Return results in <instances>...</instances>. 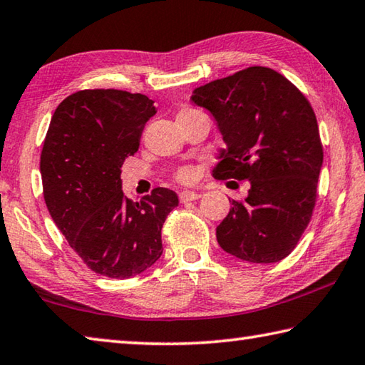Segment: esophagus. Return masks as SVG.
<instances>
[{"label":"esophagus","instance_id":"esophagus-1","mask_svg":"<svg viewBox=\"0 0 365 365\" xmlns=\"http://www.w3.org/2000/svg\"><path fill=\"white\" fill-rule=\"evenodd\" d=\"M178 197H180V202H190V201H196L200 200L201 195L196 193V191H182L180 195H178Z\"/></svg>","mask_w":365,"mask_h":365}]
</instances>
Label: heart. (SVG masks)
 <instances>
[{
    "label": "heart",
    "mask_w": 365,
    "mask_h": 365,
    "mask_svg": "<svg viewBox=\"0 0 365 365\" xmlns=\"http://www.w3.org/2000/svg\"><path fill=\"white\" fill-rule=\"evenodd\" d=\"M185 111V110H183ZM178 180L183 182V183H190L195 180L196 177V170L193 168H183L180 172H178Z\"/></svg>",
    "instance_id": "heart-1"
}]
</instances>
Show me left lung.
Segmentation results:
<instances>
[{
    "label": "left lung",
    "instance_id": "1",
    "mask_svg": "<svg viewBox=\"0 0 365 365\" xmlns=\"http://www.w3.org/2000/svg\"><path fill=\"white\" fill-rule=\"evenodd\" d=\"M191 102L214 116L227 143L212 175L250 182L217 227L218 244L244 262L282 260L313 215L324 160L307 97L281 73L249 67L196 88Z\"/></svg>",
    "mask_w": 365,
    "mask_h": 365
}]
</instances>
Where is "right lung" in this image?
Listing matches in <instances>:
<instances>
[{
	"mask_svg": "<svg viewBox=\"0 0 365 365\" xmlns=\"http://www.w3.org/2000/svg\"><path fill=\"white\" fill-rule=\"evenodd\" d=\"M153 103L118 89L79 91L58 105L44 138L39 170L52 220L94 273L113 279L156 263L163 223L178 205L169 188L138 202L121 188L123 163L137 153Z\"/></svg>",
	"mask_w": 365,
	"mask_h": 365,
	"instance_id": "add662e5",
	"label": "right lung"
}]
</instances>
